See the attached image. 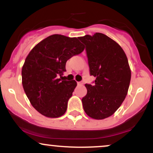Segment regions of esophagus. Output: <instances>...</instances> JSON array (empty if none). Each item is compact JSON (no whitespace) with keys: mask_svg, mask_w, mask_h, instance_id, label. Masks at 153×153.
Masks as SVG:
<instances>
[{"mask_svg":"<svg viewBox=\"0 0 153 153\" xmlns=\"http://www.w3.org/2000/svg\"><path fill=\"white\" fill-rule=\"evenodd\" d=\"M77 83H78V85H82V84H83L82 82H78Z\"/></svg>","mask_w":153,"mask_h":153,"instance_id":"obj_1","label":"esophagus"}]
</instances>
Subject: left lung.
<instances>
[{
    "label": "left lung",
    "instance_id": "obj_1",
    "mask_svg": "<svg viewBox=\"0 0 153 153\" xmlns=\"http://www.w3.org/2000/svg\"><path fill=\"white\" fill-rule=\"evenodd\" d=\"M78 39L86 46L90 74L96 78L94 85H85L83 109L91 118L106 119L115 113L127 94L131 70L127 55L118 43L101 33Z\"/></svg>",
    "mask_w": 153,
    "mask_h": 153
}]
</instances>
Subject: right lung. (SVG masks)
<instances>
[{
    "label": "right lung",
    "mask_w": 153,
    "mask_h": 153,
    "mask_svg": "<svg viewBox=\"0 0 153 153\" xmlns=\"http://www.w3.org/2000/svg\"><path fill=\"white\" fill-rule=\"evenodd\" d=\"M84 49L76 37L53 34L30 51L22 67V85L39 113L49 118H57L65 113L77 82L61 80L58 76L66 71L67 61Z\"/></svg>",
    "instance_id": "obj_1"
}]
</instances>
